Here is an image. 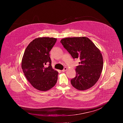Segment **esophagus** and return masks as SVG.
I'll return each instance as SVG.
<instances>
[{"instance_id":"obj_1","label":"esophagus","mask_w":123,"mask_h":123,"mask_svg":"<svg viewBox=\"0 0 123 123\" xmlns=\"http://www.w3.org/2000/svg\"><path fill=\"white\" fill-rule=\"evenodd\" d=\"M67 70V68H66V67H64V69L62 70V72H64V71H65L66 70Z\"/></svg>"}]
</instances>
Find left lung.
Instances as JSON below:
<instances>
[{
    "label": "left lung",
    "instance_id": "obj_1",
    "mask_svg": "<svg viewBox=\"0 0 123 123\" xmlns=\"http://www.w3.org/2000/svg\"><path fill=\"white\" fill-rule=\"evenodd\" d=\"M60 42L73 59L80 60L76 67V77L70 81L72 85L79 90L93 86L103 69V58L99 49L86 37L66 38Z\"/></svg>",
    "mask_w": 123,
    "mask_h": 123
}]
</instances>
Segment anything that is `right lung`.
<instances>
[{
    "mask_svg": "<svg viewBox=\"0 0 123 123\" xmlns=\"http://www.w3.org/2000/svg\"><path fill=\"white\" fill-rule=\"evenodd\" d=\"M56 41L54 38H36L29 43L24 53L22 68L24 75L39 90H48L57 82L58 72L52 68L49 54Z\"/></svg>",
    "mask_w": 123,
    "mask_h": 123,
    "instance_id": "obj_1",
    "label": "right lung"
}]
</instances>
